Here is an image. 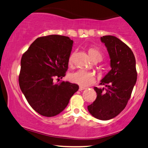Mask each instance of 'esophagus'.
I'll use <instances>...</instances> for the list:
<instances>
[{
	"label": "esophagus",
	"instance_id": "34e87169",
	"mask_svg": "<svg viewBox=\"0 0 148 148\" xmlns=\"http://www.w3.org/2000/svg\"><path fill=\"white\" fill-rule=\"evenodd\" d=\"M85 88H84V87L80 86V87H79V90H80V91H82V90H84Z\"/></svg>",
	"mask_w": 148,
	"mask_h": 148
}]
</instances>
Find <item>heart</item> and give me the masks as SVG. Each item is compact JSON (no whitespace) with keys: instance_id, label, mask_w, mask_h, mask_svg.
I'll list each match as a JSON object with an SVG mask.
<instances>
[{"instance_id":"obj_1","label":"heart","mask_w":148,"mask_h":148,"mask_svg":"<svg viewBox=\"0 0 148 148\" xmlns=\"http://www.w3.org/2000/svg\"><path fill=\"white\" fill-rule=\"evenodd\" d=\"M88 54L93 61L97 59H102V54L99 49L91 47L88 49ZM73 62V55L70 56L68 60L69 65H72ZM70 80L72 82L78 84L82 86H87L93 84L95 81V75L92 72L84 70H79L70 75Z\"/></svg>"}]
</instances>
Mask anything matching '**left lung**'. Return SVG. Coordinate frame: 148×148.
Masks as SVG:
<instances>
[{"mask_svg": "<svg viewBox=\"0 0 148 148\" xmlns=\"http://www.w3.org/2000/svg\"><path fill=\"white\" fill-rule=\"evenodd\" d=\"M107 47L111 70L101 80L106 88L95 87L97 97L88 106L94 117L109 120L118 115L126 107L137 81L136 58L125 43L112 35L101 37Z\"/></svg>", "mask_w": 148, "mask_h": 148, "instance_id": "1", "label": "left lung"}]
</instances>
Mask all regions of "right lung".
<instances>
[{"mask_svg": "<svg viewBox=\"0 0 148 148\" xmlns=\"http://www.w3.org/2000/svg\"><path fill=\"white\" fill-rule=\"evenodd\" d=\"M74 41L58 35L35 39L21 60L19 86L31 107L45 116L63 111L78 85L69 82H54L65 76Z\"/></svg>", "mask_w": 148, "mask_h": 148, "instance_id": "right-lung-1", "label": "right lung"}]
</instances>
